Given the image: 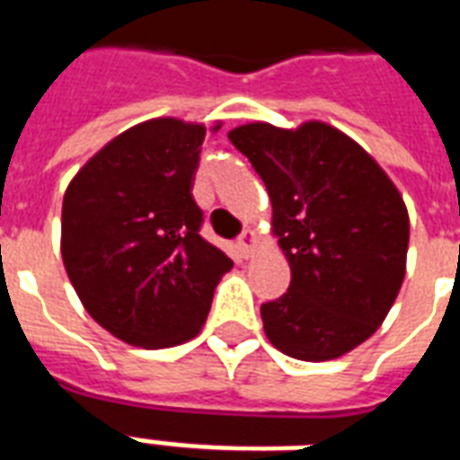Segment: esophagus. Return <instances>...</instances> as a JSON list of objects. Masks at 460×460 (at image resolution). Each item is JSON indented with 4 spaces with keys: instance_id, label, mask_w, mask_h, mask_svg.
Masks as SVG:
<instances>
[{
    "instance_id": "1",
    "label": "esophagus",
    "mask_w": 460,
    "mask_h": 460,
    "mask_svg": "<svg viewBox=\"0 0 460 460\" xmlns=\"http://www.w3.org/2000/svg\"><path fill=\"white\" fill-rule=\"evenodd\" d=\"M258 248V236H255V231H243L241 238H238V251L243 258H252V252Z\"/></svg>"
}]
</instances>
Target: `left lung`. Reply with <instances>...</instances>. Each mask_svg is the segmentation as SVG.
Returning <instances> with one entry per match:
<instances>
[{"label":"left lung","instance_id":"8db88e82","mask_svg":"<svg viewBox=\"0 0 460 460\" xmlns=\"http://www.w3.org/2000/svg\"><path fill=\"white\" fill-rule=\"evenodd\" d=\"M229 140L251 159L272 202V236L291 287L260 307L281 353L322 363L367 341L406 277V202L363 146L310 119L296 128L252 121Z\"/></svg>","mask_w":460,"mask_h":460}]
</instances>
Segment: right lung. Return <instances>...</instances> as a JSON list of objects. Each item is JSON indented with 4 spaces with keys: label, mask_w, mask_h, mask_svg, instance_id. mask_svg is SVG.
Masks as SVG:
<instances>
[{
    "label": "right lung",
    "mask_w": 460,
    "mask_h": 460,
    "mask_svg": "<svg viewBox=\"0 0 460 460\" xmlns=\"http://www.w3.org/2000/svg\"><path fill=\"white\" fill-rule=\"evenodd\" d=\"M205 131L198 121L147 119L97 150L64 193L68 279L90 317L131 346L172 349L200 334L234 265L198 234L193 179Z\"/></svg>",
    "instance_id": "add662e5"
}]
</instances>
